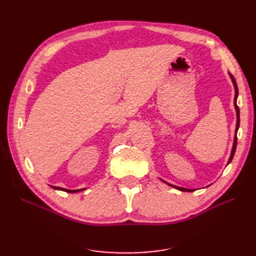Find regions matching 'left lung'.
<instances>
[{
	"label": "left lung",
	"mask_w": 256,
	"mask_h": 256,
	"mask_svg": "<svg viewBox=\"0 0 256 256\" xmlns=\"http://www.w3.org/2000/svg\"><path fill=\"white\" fill-rule=\"evenodd\" d=\"M230 79H232V82H233V84H234V88H235V98H234V106H235V109H236V114H237V124H236V134H235V138H234V144H233V148H232V152H230V159H228V164H230V162L232 161V159H233V157H234V154H235V150H236V146H237V131H238V128H239V108H238V106H237V97H238V88H237V84H236V81H235V79H234V76H232L230 74ZM164 182H166L164 180H162ZM168 184V182H166ZM168 186H171V187H174V188H176V189H178V190H180V191H193L192 189H186V188H182V187H177V186H174V184H168Z\"/></svg>",
	"instance_id": "8db88e82"
}]
</instances>
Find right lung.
I'll return each mask as SVG.
<instances>
[{"label": "right lung", "instance_id": "add662e5", "mask_svg": "<svg viewBox=\"0 0 256 256\" xmlns=\"http://www.w3.org/2000/svg\"><path fill=\"white\" fill-rule=\"evenodd\" d=\"M51 187H52L53 189H56V190H62V191H65V192H69V193H76V192H79V191L85 190V189H78V190H68V189H64V188H60V187H53V186H51Z\"/></svg>", "mask_w": 256, "mask_h": 256}]
</instances>
